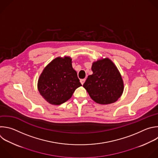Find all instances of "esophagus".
<instances>
[{"label": "esophagus", "mask_w": 158, "mask_h": 158, "mask_svg": "<svg viewBox=\"0 0 158 158\" xmlns=\"http://www.w3.org/2000/svg\"><path fill=\"white\" fill-rule=\"evenodd\" d=\"M85 79H81V81H80V82H81V84H82V85H83V84H84V83L85 82Z\"/></svg>", "instance_id": "34e87169"}]
</instances>
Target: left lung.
<instances>
[{
    "label": "left lung",
    "mask_w": 158,
    "mask_h": 158,
    "mask_svg": "<svg viewBox=\"0 0 158 158\" xmlns=\"http://www.w3.org/2000/svg\"><path fill=\"white\" fill-rule=\"evenodd\" d=\"M93 72L83 84L90 98L96 103L108 105L115 102L122 95L124 84L121 74L109 58L93 62Z\"/></svg>",
    "instance_id": "left-lung-1"
}]
</instances>
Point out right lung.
<instances>
[{
  "label": "right lung",
  "mask_w": 158,
  "mask_h": 158,
  "mask_svg": "<svg viewBox=\"0 0 158 158\" xmlns=\"http://www.w3.org/2000/svg\"><path fill=\"white\" fill-rule=\"evenodd\" d=\"M81 85L70 56L57 57L51 61L44 68L37 84L40 95L55 106L68 100Z\"/></svg>",
  "instance_id": "right-lung-1"
}]
</instances>
